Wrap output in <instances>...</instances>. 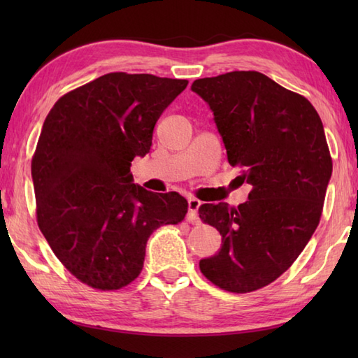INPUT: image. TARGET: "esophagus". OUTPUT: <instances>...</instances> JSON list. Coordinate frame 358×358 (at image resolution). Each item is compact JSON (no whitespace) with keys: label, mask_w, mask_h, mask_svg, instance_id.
Instances as JSON below:
<instances>
[{"label":"esophagus","mask_w":358,"mask_h":358,"mask_svg":"<svg viewBox=\"0 0 358 358\" xmlns=\"http://www.w3.org/2000/svg\"><path fill=\"white\" fill-rule=\"evenodd\" d=\"M187 206H189L187 222L192 223V224H196V223L200 222V218H199V208L201 206V201L196 200V199H189Z\"/></svg>","instance_id":"obj_1"}]
</instances>
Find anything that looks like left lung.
Returning <instances> with one entry per match:
<instances>
[{"mask_svg": "<svg viewBox=\"0 0 358 358\" xmlns=\"http://www.w3.org/2000/svg\"><path fill=\"white\" fill-rule=\"evenodd\" d=\"M209 104L227 159L252 186L238 208L201 204L222 249L200 262L215 286L257 291L291 268L320 223L332 158L314 106L255 71L200 78L191 87Z\"/></svg>", "mask_w": 358, "mask_h": 358, "instance_id": "left-lung-1", "label": "left lung"}]
</instances>
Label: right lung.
<instances>
[{
    "mask_svg": "<svg viewBox=\"0 0 358 358\" xmlns=\"http://www.w3.org/2000/svg\"><path fill=\"white\" fill-rule=\"evenodd\" d=\"M187 80L112 72L64 94L32 157L38 227L81 283L115 291L140 275L146 243L178 224L187 201L132 183L131 163L152 146L163 110Z\"/></svg>",
    "mask_w": 358,
    "mask_h": 358,
    "instance_id": "1",
    "label": "right lung"
}]
</instances>
